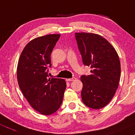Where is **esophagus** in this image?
Wrapping results in <instances>:
<instances>
[{
	"mask_svg": "<svg viewBox=\"0 0 135 135\" xmlns=\"http://www.w3.org/2000/svg\"><path fill=\"white\" fill-rule=\"evenodd\" d=\"M76 78H75V77H73L71 78H68V79H66V81H74V80H75Z\"/></svg>",
	"mask_w": 135,
	"mask_h": 135,
	"instance_id": "esophagus-1",
	"label": "esophagus"
}]
</instances>
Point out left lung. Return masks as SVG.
<instances>
[{
  "label": "left lung",
  "mask_w": 135,
  "mask_h": 135,
  "mask_svg": "<svg viewBox=\"0 0 135 135\" xmlns=\"http://www.w3.org/2000/svg\"><path fill=\"white\" fill-rule=\"evenodd\" d=\"M83 64L90 66L91 75L81 76L83 103L100 109L112 100L119 86L120 63L115 48L102 36L92 33H75Z\"/></svg>",
  "instance_id": "1"
}]
</instances>
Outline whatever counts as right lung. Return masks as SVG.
<instances>
[{
	"label": "right lung",
	"mask_w": 135,
	"mask_h": 135,
	"mask_svg": "<svg viewBox=\"0 0 135 135\" xmlns=\"http://www.w3.org/2000/svg\"><path fill=\"white\" fill-rule=\"evenodd\" d=\"M60 34H50L30 41L23 50L17 67L20 90L31 107L43 115L59 110L66 88L65 80L49 78L51 54Z\"/></svg>",
	"instance_id": "obj_1"
}]
</instances>
